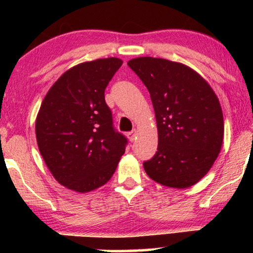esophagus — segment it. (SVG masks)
<instances>
[{"label": "esophagus", "mask_w": 253, "mask_h": 253, "mask_svg": "<svg viewBox=\"0 0 253 253\" xmlns=\"http://www.w3.org/2000/svg\"><path fill=\"white\" fill-rule=\"evenodd\" d=\"M136 136H137V131L136 130L131 131V132H127V138H129V140L131 141V143L136 140V138H137Z\"/></svg>", "instance_id": "obj_1"}]
</instances>
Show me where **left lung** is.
Masks as SVG:
<instances>
[{"mask_svg":"<svg viewBox=\"0 0 253 253\" xmlns=\"http://www.w3.org/2000/svg\"><path fill=\"white\" fill-rule=\"evenodd\" d=\"M150 92L157 120V153L144 162L153 181L185 189L205 176L223 141V115L209 83L178 62L137 57L127 62Z\"/></svg>","mask_w":253,"mask_h":253,"instance_id":"8db88e82","label":"left lung"}]
</instances>
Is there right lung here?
I'll use <instances>...</instances> for the list:
<instances>
[{
	"mask_svg": "<svg viewBox=\"0 0 253 253\" xmlns=\"http://www.w3.org/2000/svg\"><path fill=\"white\" fill-rule=\"evenodd\" d=\"M123 61L84 62L65 71L44 96L37 115L40 154L54 178L77 192L106 184L126 152V138L115 131L105 89Z\"/></svg>",
	"mask_w": 253,
	"mask_h": 253,
	"instance_id": "obj_1",
	"label": "right lung"
}]
</instances>
